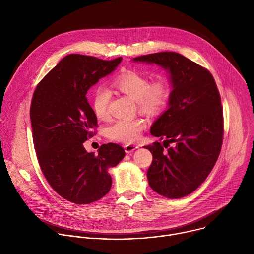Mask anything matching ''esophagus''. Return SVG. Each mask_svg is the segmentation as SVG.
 Returning a JSON list of instances; mask_svg holds the SVG:
<instances>
[{"mask_svg":"<svg viewBox=\"0 0 254 254\" xmlns=\"http://www.w3.org/2000/svg\"><path fill=\"white\" fill-rule=\"evenodd\" d=\"M138 147L135 146V144H127V146H125V152L127 154H130L132 153L134 150H136Z\"/></svg>","mask_w":254,"mask_h":254,"instance_id":"34e87169","label":"esophagus"}]
</instances>
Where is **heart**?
<instances>
[{"label": "heart", "instance_id": "heart-1", "mask_svg": "<svg viewBox=\"0 0 254 254\" xmlns=\"http://www.w3.org/2000/svg\"><path fill=\"white\" fill-rule=\"evenodd\" d=\"M114 85L121 92L127 94L134 101L141 113L156 115L162 112L169 102L171 90L169 84L164 80L155 82L143 74L133 70H127L121 73L115 80ZM112 92L103 86L93 90L91 105L94 115L100 120L110 117V106ZM146 127V122L141 119H122L116 121L107 128V134L112 139L131 143L135 141L142 129Z\"/></svg>", "mask_w": 254, "mask_h": 254}]
</instances>
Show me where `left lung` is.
Masks as SVG:
<instances>
[{"instance_id": "left-lung-1", "label": "left lung", "mask_w": 254, "mask_h": 254, "mask_svg": "<svg viewBox=\"0 0 254 254\" xmlns=\"http://www.w3.org/2000/svg\"><path fill=\"white\" fill-rule=\"evenodd\" d=\"M168 70L172 85L168 110L153 124L151 133L164 139L144 147L153 155L147 177L151 188L169 199L194 192L208 177L223 141L220 94L206 68L176 52L133 58Z\"/></svg>"}]
</instances>
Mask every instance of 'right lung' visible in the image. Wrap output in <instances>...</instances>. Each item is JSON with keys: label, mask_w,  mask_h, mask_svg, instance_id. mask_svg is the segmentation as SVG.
I'll list each match as a JSON object with an SVG mask.
<instances>
[{"label": "right lung", "mask_w": 254, "mask_h": 254, "mask_svg": "<svg viewBox=\"0 0 254 254\" xmlns=\"http://www.w3.org/2000/svg\"><path fill=\"white\" fill-rule=\"evenodd\" d=\"M122 59L67 55L34 91L30 119L36 156L53 190L72 203L89 204L105 196L113 183L108 170L125 158L118 143L102 144L97 154L83 147L97 127L86 93Z\"/></svg>", "instance_id": "right-lung-1"}]
</instances>
